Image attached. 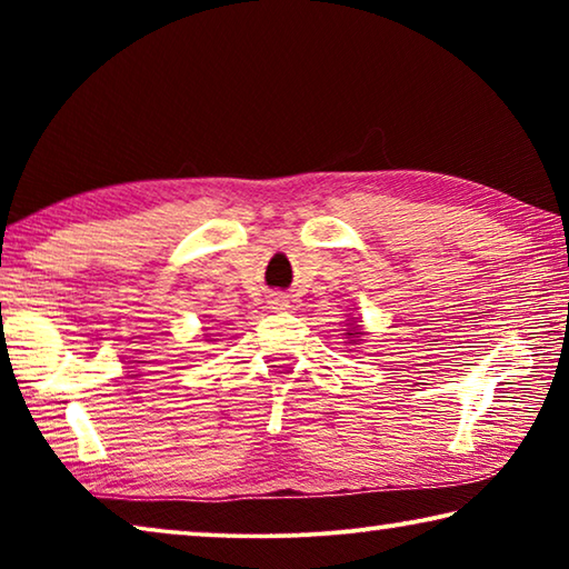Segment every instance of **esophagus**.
Listing matches in <instances>:
<instances>
[{
	"instance_id": "esophagus-1",
	"label": "esophagus",
	"mask_w": 569,
	"mask_h": 569,
	"mask_svg": "<svg viewBox=\"0 0 569 569\" xmlns=\"http://www.w3.org/2000/svg\"><path fill=\"white\" fill-rule=\"evenodd\" d=\"M271 308H276V311H283V308H288V301L281 296H276V298H271Z\"/></svg>"
}]
</instances>
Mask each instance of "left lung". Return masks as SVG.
<instances>
[{"instance_id":"obj_1","label":"left lung","mask_w":569,"mask_h":569,"mask_svg":"<svg viewBox=\"0 0 569 569\" xmlns=\"http://www.w3.org/2000/svg\"><path fill=\"white\" fill-rule=\"evenodd\" d=\"M349 336H351V339H359V336H356V331H353V333H349Z\"/></svg>"}]
</instances>
